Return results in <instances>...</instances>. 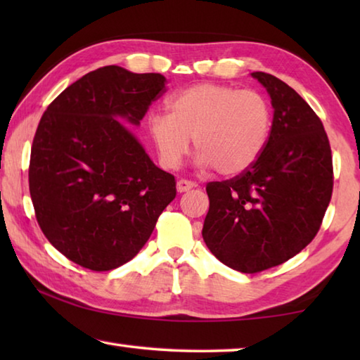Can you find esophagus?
<instances>
[{
    "mask_svg": "<svg viewBox=\"0 0 360 360\" xmlns=\"http://www.w3.org/2000/svg\"><path fill=\"white\" fill-rule=\"evenodd\" d=\"M193 187H195V182L188 181V179H179L178 184H176V188H178L179 193L191 191V188H193Z\"/></svg>",
    "mask_w": 360,
    "mask_h": 360,
    "instance_id": "1",
    "label": "esophagus"
}]
</instances>
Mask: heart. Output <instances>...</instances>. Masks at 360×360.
<instances>
[{
	"instance_id": "1",
	"label": "heart",
	"mask_w": 360,
	"mask_h": 360,
	"mask_svg": "<svg viewBox=\"0 0 360 360\" xmlns=\"http://www.w3.org/2000/svg\"><path fill=\"white\" fill-rule=\"evenodd\" d=\"M273 109L264 94L229 84L200 82L167 101V115L150 114L148 131L162 167L173 169L193 148L197 162L222 176L248 172L265 150Z\"/></svg>"
}]
</instances>
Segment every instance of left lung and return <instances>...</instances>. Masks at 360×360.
I'll use <instances>...</instances> for the list:
<instances>
[{"mask_svg": "<svg viewBox=\"0 0 360 360\" xmlns=\"http://www.w3.org/2000/svg\"><path fill=\"white\" fill-rule=\"evenodd\" d=\"M252 76L271 98L273 127L259 160L235 178L206 184L203 240L241 273L284 264L318 233L332 198V150L321 119L281 79Z\"/></svg>", "mask_w": 360, "mask_h": 360, "instance_id": "8db88e82", "label": "left lung"}]
</instances>
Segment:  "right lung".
<instances>
[{
	"label": "right lung",
	"mask_w": 360,
	"mask_h": 360,
	"mask_svg": "<svg viewBox=\"0 0 360 360\" xmlns=\"http://www.w3.org/2000/svg\"><path fill=\"white\" fill-rule=\"evenodd\" d=\"M165 82L158 72L103 66L66 87L42 114L30 195L42 233L77 265L108 271L127 264L176 197L174 176L155 167L119 120L139 125Z\"/></svg>",
	"instance_id": "1"
}]
</instances>
